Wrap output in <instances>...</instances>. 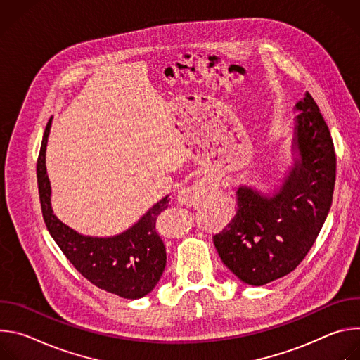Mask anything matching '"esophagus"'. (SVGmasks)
Instances as JSON below:
<instances>
[{"label": "esophagus", "mask_w": 360, "mask_h": 360, "mask_svg": "<svg viewBox=\"0 0 360 360\" xmlns=\"http://www.w3.org/2000/svg\"><path fill=\"white\" fill-rule=\"evenodd\" d=\"M205 192H207V188H205L203 182L199 181L192 188L182 189L179 192V202L188 205V207H196V205L205 198Z\"/></svg>", "instance_id": "1"}]
</instances>
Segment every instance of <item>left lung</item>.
Listing matches in <instances>:
<instances>
[{
    "label": "left lung",
    "mask_w": 360,
    "mask_h": 360,
    "mask_svg": "<svg viewBox=\"0 0 360 360\" xmlns=\"http://www.w3.org/2000/svg\"><path fill=\"white\" fill-rule=\"evenodd\" d=\"M296 110L295 146L300 160L282 188L269 198L240 186L233 218L214 235L222 262L248 285L261 286L295 271L314 246L332 205L336 155L329 128L309 92Z\"/></svg>",
    "instance_id": "1"
}]
</instances>
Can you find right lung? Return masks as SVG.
<instances>
[{
	"instance_id": "right-lung-1",
	"label": "right lung",
	"mask_w": 360,
	"mask_h": 360,
	"mask_svg": "<svg viewBox=\"0 0 360 360\" xmlns=\"http://www.w3.org/2000/svg\"><path fill=\"white\" fill-rule=\"evenodd\" d=\"M51 118L45 127L37 161L42 218L48 232L74 268L96 288L125 299L148 295L162 276L167 250L157 231L158 215L168 208L165 196L128 231L112 238L82 236L63 224L51 210V186L45 168V148Z\"/></svg>"
}]
</instances>
